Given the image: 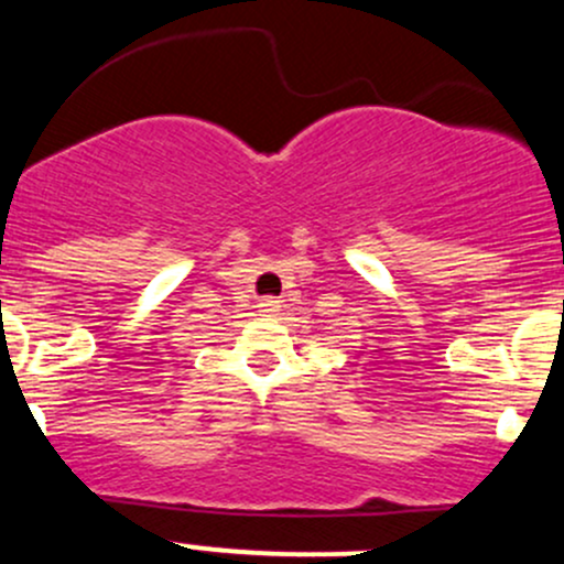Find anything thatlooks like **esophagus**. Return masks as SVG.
<instances>
[{"label": "esophagus", "mask_w": 564, "mask_h": 564, "mask_svg": "<svg viewBox=\"0 0 564 564\" xmlns=\"http://www.w3.org/2000/svg\"><path fill=\"white\" fill-rule=\"evenodd\" d=\"M259 307H262V313H278L281 311V300L278 296H264V300H259Z\"/></svg>", "instance_id": "1"}]
</instances>
